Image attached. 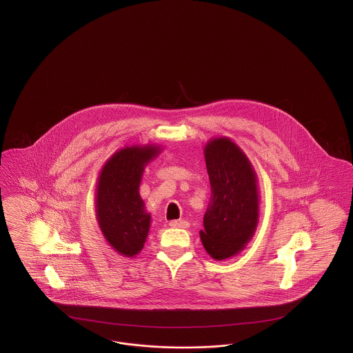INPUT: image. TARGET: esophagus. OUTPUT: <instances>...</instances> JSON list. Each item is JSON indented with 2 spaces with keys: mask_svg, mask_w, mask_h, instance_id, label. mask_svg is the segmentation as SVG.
Instances as JSON below:
<instances>
[{
  "mask_svg": "<svg viewBox=\"0 0 353 353\" xmlns=\"http://www.w3.org/2000/svg\"><path fill=\"white\" fill-rule=\"evenodd\" d=\"M170 228H181V229H186L189 226V222L185 219H174L169 222Z\"/></svg>",
  "mask_w": 353,
  "mask_h": 353,
  "instance_id": "34e87169",
  "label": "esophagus"
}]
</instances>
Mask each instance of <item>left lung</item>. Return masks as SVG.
Here are the masks:
<instances>
[{
    "mask_svg": "<svg viewBox=\"0 0 353 353\" xmlns=\"http://www.w3.org/2000/svg\"><path fill=\"white\" fill-rule=\"evenodd\" d=\"M203 153L212 196L200 236L208 254L222 261L236 255L255 233L259 219L256 173L229 137L212 139Z\"/></svg>",
    "mask_w": 353,
    "mask_h": 353,
    "instance_id": "obj_1",
    "label": "left lung"
}]
</instances>
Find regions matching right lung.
I'll return each instance as SVG.
<instances>
[{"instance_id":"add662e5","label":"right lung","mask_w":353,"mask_h":353,"mask_svg":"<svg viewBox=\"0 0 353 353\" xmlns=\"http://www.w3.org/2000/svg\"><path fill=\"white\" fill-rule=\"evenodd\" d=\"M160 147L132 145L115 152L103 165L97 185V219L115 252L132 258L141 252L151 225L139 188L145 165Z\"/></svg>"}]
</instances>
